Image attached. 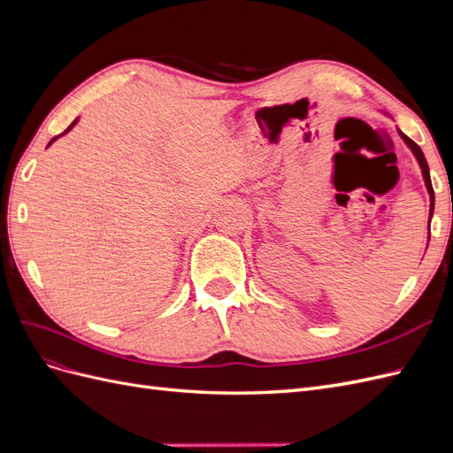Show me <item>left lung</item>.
I'll use <instances>...</instances> for the list:
<instances>
[{
  "label": "left lung",
  "mask_w": 453,
  "mask_h": 453,
  "mask_svg": "<svg viewBox=\"0 0 453 453\" xmlns=\"http://www.w3.org/2000/svg\"><path fill=\"white\" fill-rule=\"evenodd\" d=\"M401 135H403V140L408 143V147L414 150V155H416V158H418V162H419V166H421V170H423V180H425V185H427V190H429V195H431V215H433V210H434V190H433V185H431V175H429L427 160H425V157H423V150L419 149V145H418V143H414L412 140L406 138L404 134H401Z\"/></svg>",
  "instance_id": "8db88e82"
}]
</instances>
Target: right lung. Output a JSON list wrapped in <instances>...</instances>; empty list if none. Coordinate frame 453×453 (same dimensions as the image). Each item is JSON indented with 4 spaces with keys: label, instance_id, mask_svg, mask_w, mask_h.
<instances>
[{
    "label": "right lung",
    "instance_id": "1",
    "mask_svg": "<svg viewBox=\"0 0 453 453\" xmlns=\"http://www.w3.org/2000/svg\"><path fill=\"white\" fill-rule=\"evenodd\" d=\"M73 125H75V120H73V122H72V127H73ZM72 127H67V130H70V128H72ZM67 130H65V132H67ZM65 132H64V134H65ZM54 140H57V138H52V140H50V143H52V142H54ZM50 143H49V145H50Z\"/></svg>",
    "mask_w": 453,
    "mask_h": 453
}]
</instances>
